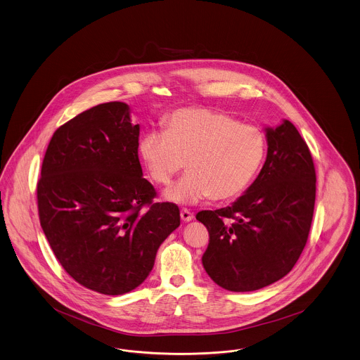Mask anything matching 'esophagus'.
<instances>
[{
    "label": "esophagus",
    "instance_id": "obj_1",
    "mask_svg": "<svg viewBox=\"0 0 360 360\" xmlns=\"http://www.w3.org/2000/svg\"><path fill=\"white\" fill-rule=\"evenodd\" d=\"M181 218H182V221H185V222H190V221L194 218V214H193L190 210H187V209H182V210H181Z\"/></svg>",
    "mask_w": 360,
    "mask_h": 360
}]
</instances>
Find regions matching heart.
Instances as JSON below:
<instances>
[{"label": "heart", "instance_id": "obj_1", "mask_svg": "<svg viewBox=\"0 0 360 360\" xmlns=\"http://www.w3.org/2000/svg\"><path fill=\"white\" fill-rule=\"evenodd\" d=\"M163 124L165 131L144 134L139 153L158 185H169L187 160L190 172L166 191V198L176 203L236 198L250 185L265 157L264 132L224 112L181 108Z\"/></svg>", "mask_w": 360, "mask_h": 360}]
</instances>
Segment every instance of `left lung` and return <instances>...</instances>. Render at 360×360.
<instances>
[{
  "mask_svg": "<svg viewBox=\"0 0 360 360\" xmlns=\"http://www.w3.org/2000/svg\"><path fill=\"white\" fill-rule=\"evenodd\" d=\"M265 131L266 160L244 195L195 216L209 231L203 268L231 292L257 290L289 274L312 224L316 173L308 146L289 120Z\"/></svg>",
  "mask_w": 360,
  "mask_h": 360,
  "instance_id": "left-lung-1",
  "label": "left lung"
}]
</instances>
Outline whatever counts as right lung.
Returning a JSON list of instances; mask_svg holds the SVG:
<instances>
[{
  "label": "right lung",
  "mask_w": 360,
  "mask_h": 360,
  "mask_svg": "<svg viewBox=\"0 0 360 360\" xmlns=\"http://www.w3.org/2000/svg\"><path fill=\"white\" fill-rule=\"evenodd\" d=\"M139 124L122 101L95 105L60 126L44 155L37 207L64 271L103 295H123L151 272L179 209L154 202L138 157Z\"/></svg>",
  "instance_id": "add662e5"
}]
</instances>
